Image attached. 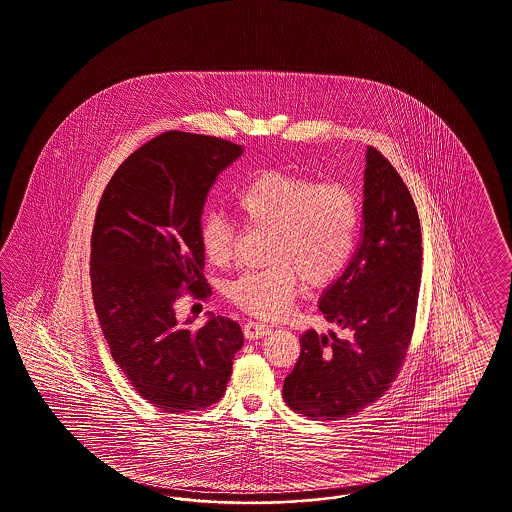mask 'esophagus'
Segmentation results:
<instances>
[{"instance_id":"1","label":"esophagus","mask_w":512,"mask_h":512,"mask_svg":"<svg viewBox=\"0 0 512 512\" xmlns=\"http://www.w3.org/2000/svg\"><path fill=\"white\" fill-rule=\"evenodd\" d=\"M268 331H270V328L266 324H261V322H247L246 326H244V335H246V339H249V341L265 337Z\"/></svg>"}]
</instances>
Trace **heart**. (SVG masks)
Instances as JSON below:
<instances>
[{
    "mask_svg": "<svg viewBox=\"0 0 512 512\" xmlns=\"http://www.w3.org/2000/svg\"><path fill=\"white\" fill-rule=\"evenodd\" d=\"M247 225L270 230L266 261L272 266L240 274L226 287L228 299L257 318H282L308 286L333 284L358 244L362 213L345 184L316 183L282 169L255 173L234 198ZM205 259L226 266L234 255V226L219 213L200 228Z\"/></svg>",
    "mask_w": 512,
    "mask_h": 512,
    "instance_id": "1",
    "label": "heart"
}]
</instances>
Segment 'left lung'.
Listing matches in <instances>:
<instances>
[{
  "label": "left lung",
  "mask_w": 512,
  "mask_h": 512,
  "mask_svg": "<svg viewBox=\"0 0 512 512\" xmlns=\"http://www.w3.org/2000/svg\"><path fill=\"white\" fill-rule=\"evenodd\" d=\"M421 223L408 186L373 146L366 154L362 236L320 310L347 337L301 335V356L284 381L293 411L339 421L379 400L400 373L415 328L421 286Z\"/></svg>",
  "instance_id": "8db88e82"
}]
</instances>
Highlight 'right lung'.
<instances>
[{"label": "right lung", "mask_w": 512, "mask_h": 512, "mask_svg": "<svg viewBox=\"0 0 512 512\" xmlns=\"http://www.w3.org/2000/svg\"><path fill=\"white\" fill-rule=\"evenodd\" d=\"M242 156L219 137L165 131L137 148L104 188L91 236V287L112 358L148 404L184 413L225 394L242 328L211 316L181 326L184 289L207 299L200 228L207 192Z\"/></svg>", "instance_id": "add662e5"}]
</instances>
